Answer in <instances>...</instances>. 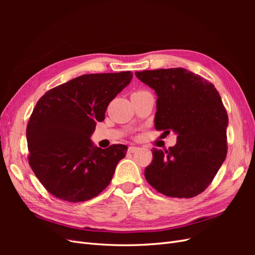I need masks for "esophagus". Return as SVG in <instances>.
<instances>
[{
  "label": "esophagus",
  "instance_id": "esophagus-1",
  "mask_svg": "<svg viewBox=\"0 0 255 255\" xmlns=\"http://www.w3.org/2000/svg\"><path fill=\"white\" fill-rule=\"evenodd\" d=\"M139 150V148H138V146H128V152L129 153H134V152H136V151H138Z\"/></svg>",
  "mask_w": 255,
  "mask_h": 255
}]
</instances>
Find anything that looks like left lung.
<instances>
[{
    "instance_id": "1",
    "label": "left lung",
    "mask_w": 255,
    "mask_h": 255,
    "mask_svg": "<svg viewBox=\"0 0 255 255\" xmlns=\"http://www.w3.org/2000/svg\"><path fill=\"white\" fill-rule=\"evenodd\" d=\"M157 96L155 128L173 130L176 143L153 149L144 176L158 192L192 198L210 185L227 157L229 118L212 83L184 68L136 71Z\"/></svg>"
}]
</instances>
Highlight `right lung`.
<instances>
[{"label": "right lung", "instance_id": "1", "mask_svg": "<svg viewBox=\"0 0 255 255\" xmlns=\"http://www.w3.org/2000/svg\"><path fill=\"white\" fill-rule=\"evenodd\" d=\"M132 78L130 71L85 74L45 92L37 102L26 128L28 163L54 197L83 202L109 186L128 146L101 149L90 137Z\"/></svg>", "mask_w": 255, "mask_h": 255}]
</instances>
